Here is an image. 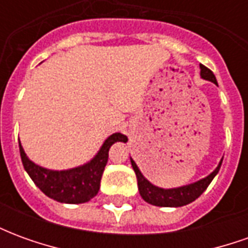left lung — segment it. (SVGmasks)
<instances>
[{
  "mask_svg": "<svg viewBox=\"0 0 248 248\" xmlns=\"http://www.w3.org/2000/svg\"><path fill=\"white\" fill-rule=\"evenodd\" d=\"M199 67H201V77L203 79L218 85L213 71L207 69L204 65H199ZM124 142H126V140H124ZM130 161H131V166L134 169L135 175H137L138 190H140V197L143 198L145 202L150 203L153 206H159V207H181V206L194 202L197 198L202 195L204 190L208 187V185L211 183L214 177L218 174L223 159L219 162L218 167L206 178H203L201 181H197V182L190 183V185H186V186L175 187V188H161V187L154 186L153 183L149 182L143 177V174L140 171L137 163L131 158H130Z\"/></svg>",
  "mask_w": 248,
  "mask_h": 248,
  "instance_id": "obj_1",
  "label": "left lung"
}]
</instances>
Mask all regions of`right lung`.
Returning <instances> with one entry per match:
<instances>
[{"label": "right lung", "mask_w": 248, "mask_h": 248, "mask_svg": "<svg viewBox=\"0 0 248 248\" xmlns=\"http://www.w3.org/2000/svg\"><path fill=\"white\" fill-rule=\"evenodd\" d=\"M118 140H127V138L121 133L111 134L103 142L102 147L92 161L82 166L61 171L49 170L35 165L34 162H31L26 156L19 140L18 142L24 169L29 174L31 181L35 183V186L45 195L57 202L78 204L89 202L98 194L101 186V178L108 159V150L111 145Z\"/></svg>", "instance_id": "obj_1"}]
</instances>
